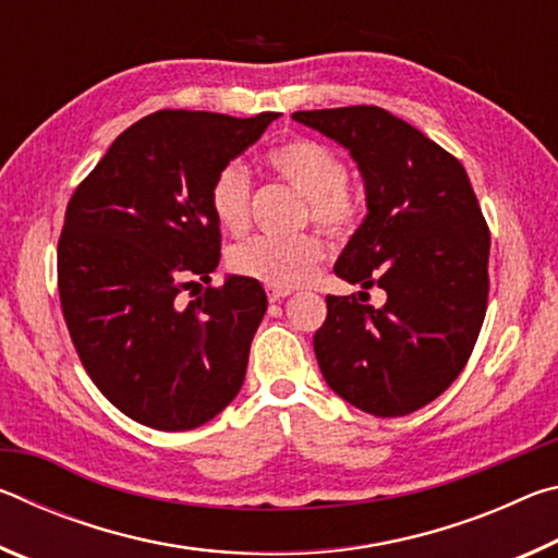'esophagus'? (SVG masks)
<instances>
[{
	"label": "esophagus",
	"instance_id": "34e87169",
	"mask_svg": "<svg viewBox=\"0 0 558 558\" xmlns=\"http://www.w3.org/2000/svg\"><path fill=\"white\" fill-rule=\"evenodd\" d=\"M290 290H278V288H268V300L270 302H280L282 298H288Z\"/></svg>",
	"mask_w": 558,
	"mask_h": 558
}]
</instances>
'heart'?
<instances>
[{"instance_id": "heart-1", "label": "heart", "mask_w": 558, "mask_h": 558, "mask_svg": "<svg viewBox=\"0 0 558 558\" xmlns=\"http://www.w3.org/2000/svg\"><path fill=\"white\" fill-rule=\"evenodd\" d=\"M266 165L282 182L305 194L302 223L313 221L335 243H344L364 221V199L347 182L344 157L315 137H290L270 147ZM251 177L239 162L223 165L209 186V209L216 223L229 233H243L251 223ZM325 256V243L315 231L290 239L256 235L229 253V268L241 278L263 282L266 288L290 290L313 276Z\"/></svg>"}]
</instances>
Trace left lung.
<instances>
[{
	"label": "left lung",
	"mask_w": 558,
	"mask_h": 558,
	"mask_svg": "<svg viewBox=\"0 0 558 558\" xmlns=\"http://www.w3.org/2000/svg\"><path fill=\"white\" fill-rule=\"evenodd\" d=\"M344 145L366 184L364 223L335 272L359 295H327L315 354L329 389L396 418L423 409L465 369L487 313L489 229L465 167L376 106L298 110ZM369 287L387 305H368Z\"/></svg>",
	"instance_id": "8db88e82"
}]
</instances>
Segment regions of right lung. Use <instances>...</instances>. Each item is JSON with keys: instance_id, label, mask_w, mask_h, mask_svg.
Wrapping results in <instances>:
<instances>
[{"instance_id": "obj_1", "label": "right lung", "mask_w": 558, "mask_h": 558, "mask_svg": "<svg viewBox=\"0 0 558 558\" xmlns=\"http://www.w3.org/2000/svg\"><path fill=\"white\" fill-rule=\"evenodd\" d=\"M276 118L157 110L118 135L65 206V327L100 393L143 426H202L243 386L268 298L241 276L211 286L221 229L209 186Z\"/></svg>"}]
</instances>
